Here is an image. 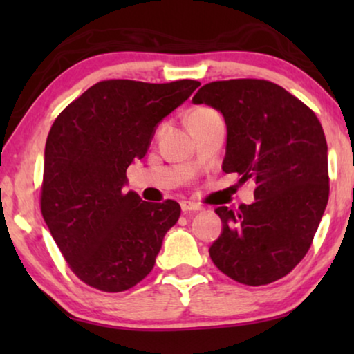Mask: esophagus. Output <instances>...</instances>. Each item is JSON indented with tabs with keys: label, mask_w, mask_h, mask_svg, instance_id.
<instances>
[{
	"label": "esophagus",
	"mask_w": 354,
	"mask_h": 354,
	"mask_svg": "<svg viewBox=\"0 0 354 354\" xmlns=\"http://www.w3.org/2000/svg\"><path fill=\"white\" fill-rule=\"evenodd\" d=\"M180 207L183 212H196V211H201V206H198L196 203L193 201H182L180 203Z\"/></svg>",
	"instance_id": "34e87169"
}]
</instances>
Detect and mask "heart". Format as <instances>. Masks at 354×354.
I'll return each mask as SVG.
<instances>
[{"mask_svg": "<svg viewBox=\"0 0 354 354\" xmlns=\"http://www.w3.org/2000/svg\"><path fill=\"white\" fill-rule=\"evenodd\" d=\"M209 114H214V111L212 109H207V108H198L193 111V113L188 115V119H198V118H205V115H209Z\"/></svg>", "mask_w": 354, "mask_h": 354, "instance_id": "heart-1", "label": "heart"}]
</instances>
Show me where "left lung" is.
<instances>
[{"instance_id": "1", "label": "left lung", "mask_w": 354, "mask_h": 354, "mask_svg": "<svg viewBox=\"0 0 354 354\" xmlns=\"http://www.w3.org/2000/svg\"><path fill=\"white\" fill-rule=\"evenodd\" d=\"M192 103L224 115L222 171L253 183L254 201L216 207L222 232L209 248L217 269L245 285L287 275L308 253L328 201L327 142L316 114L268 80L211 82Z\"/></svg>"}]
</instances>
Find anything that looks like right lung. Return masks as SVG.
Wrapping results in <instances>:
<instances>
[{
    "label": "right lung",
    "instance_id": "1",
    "mask_svg": "<svg viewBox=\"0 0 354 354\" xmlns=\"http://www.w3.org/2000/svg\"><path fill=\"white\" fill-rule=\"evenodd\" d=\"M198 86L196 80L98 82L53 124L41 214L71 269L90 287L124 292L154 268L180 205L125 192V172L145 158L158 124Z\"/></svg>",
    "mask_w": 354,
    "mask_h": 354
}]
</instances>
